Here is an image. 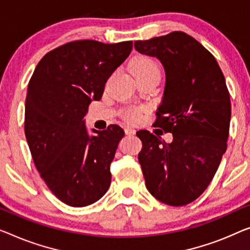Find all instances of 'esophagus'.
I'll return each instance as SVG.
<instances>
[{
  "label": "esophagus",
  "instance_id": "obj_1",
  "mask_svg": "<svg viewBox=\"0 0 250 250\" xmlns=\"http://www.w3.org/2000/svg\"><path fill=\"white\" fill-rule=\"evenodd\" d=\"M125 135H128V136H133L136 133V130L131 128V126H125Z\"/></svg>",
  "mask_w": 250,
  "mask_h": 250
}]
</instances>
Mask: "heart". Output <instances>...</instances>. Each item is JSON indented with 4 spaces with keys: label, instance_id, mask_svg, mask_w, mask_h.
Masks as SVG:
<instances>
[{
    "label": "heart",
    "instance_id": "heart-1",
    "mask_svg": "<svg viewBox=\"0 0 250 250\" xmlns=\"http://www.w3.org/2000/svg\"><path fill=\"white\" fill-rule=\"evenodd\" d=\"M131 72L135 75H141V74H147L151 72H159V66L157 62H156L154 59L146 57V56H140V57H137L132 62L131 66ZM139 110H130L125 111V117L126 119H130V120L135 121L139 118Z\"/></svg>",
    "mask_w": 250,
    "mask_h": 250
}]
</instances>
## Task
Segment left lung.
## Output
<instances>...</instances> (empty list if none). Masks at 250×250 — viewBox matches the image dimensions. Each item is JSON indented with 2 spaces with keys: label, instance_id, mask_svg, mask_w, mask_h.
Instances as JSON below:
<instances>
[{
  "label": "left lung",
  "instance_id": "8db88e82",
  "mask_svg": "<svg viewBox=\"0 0 250 250\" xmlns=\"http://www.w3.org/2000/svg\"><path fill=\"white\" fill-rule=\"evenodd\" d=\"M135 48L164 66L155 125L173 133L166 144L147 130L137 132L146 186L161 202L185 206L206 191L226 152L231 103L225 76L213 55L185 32L139 40Z\"/></svg>",
  "mask_w": 250,
  "mask_h": 250
}]
</instances>
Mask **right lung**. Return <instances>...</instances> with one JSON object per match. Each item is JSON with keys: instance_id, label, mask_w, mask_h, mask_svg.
I'll list each match as a JSON object with an SVG mask.
<instances>
[{"instance_id": "1", "label": "right lung", "mask_w": 250, "mask_h": 250, "mask_svg": "<svg viewBox=\"0 0 250 250\" xmlns=\"http://www.w3.org/2000/svg\"><path fill=\"white\" fill-rule=\"evenodd\" d=\"M131 49L132 42H68L44 55L29 82L25 138L40 176L67 206H89L109 188L110 165L125 131L112 125L89 135L84 117Z\"/></svg>"}]
</instances>
